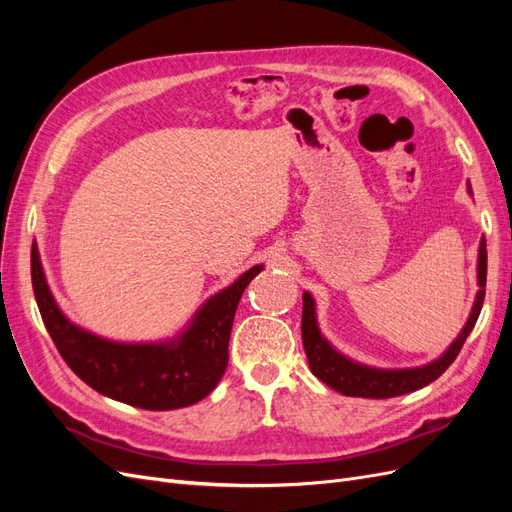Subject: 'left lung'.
<instances>
[{
  "label": "left lung",
  "mask_w": 512,
  "mask_h": 512,
  "mask_svg": "<svg viewBox=\"0 0 512 512\" xmlns=\"http://www.w3.org/2000/svg\"><path fill=\"white\" fill-rule=\"evenodd\" d=\"M472 192V190H470ZM485 284H487V241L485 237L480 239L478 247V286L476 301L472 307V314L466 322V327L461 329L455 342L448 346V350L440 356L438 361H433L423 367L414 369H376L367 367L361 363L350 361L348 356L339 354L327 339L322 337L318 322H316V305L309 292H303V320H301V337L303 348L307 354V363L312 374L320 378L324 384L331 386L333 391L348 395V397H369V399H386L406 395L412 391L423 389L429 382L438 380L444 371L448 369L459 350L466 344L470 331L478 320L480 307L485 301Z\"/></svg>",
  "instance_id": "left-lung-1"
}]
</instances>
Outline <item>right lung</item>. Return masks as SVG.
Returning a JSON list of instances; mask_svg holds the SVG:
<instances>
[{
    "mask_svg": "<svg viewBox=\"0 0 512 512\" xmlns=\"http://www.w3.org/2000/svg\"><path fill=\"white\" fill-rule=\"evenodd\" d=\"M262 271H245L198 309L177 339L160 344H119L87 333L57 307L46 284L38 245H32V284L46 331L68 367L91 389L145 410H175L207 397L228 365V339L241 294Z\"/></svg>",
    "mask_w": 512,
    "mask_h": 512,
    "instance_id": "obj_1",
    "label": "right lung"
}]
</instances>
